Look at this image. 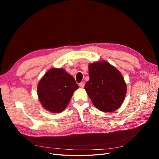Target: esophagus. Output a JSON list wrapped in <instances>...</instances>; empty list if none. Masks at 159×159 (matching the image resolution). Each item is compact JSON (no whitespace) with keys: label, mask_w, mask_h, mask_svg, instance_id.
Returning a JSON list of instances; mask_svg holds the SVG:
<instances>
[{"label":"esophagus","mask_w":159,"mask_h":159,"mask_svg":"<svg viewBox=\"0 0 159 159\" xmlns=\"http://www.w3.org/2000/svg\"><path fill=\"white\" fill-rule=\"evenodd\" d=\"M84 82H81V83H80V84H79V85H80V87L81 88H84Z\"/></svg>","instance_id":"1"}]
</instances>
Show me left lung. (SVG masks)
<instances>
[{
    "label": "left lung",
    "mask_w": 159,
    "mask_h": 159,
    "mask_svg": "<svg viewBox=\"0 0 159 159\" xmlns=\"http://www.w3.org/2000/svg\"><path fill=\"white\" fill-rule=\"evenodd\" d=\"M89 80L85 89L96 108L109 113L118 109L127 93V84L122 74L106 61L88 65Z\"/></svg>",
    "instance_id": "obj_1"
}]
</instances>
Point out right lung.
<instances>
[{
  "label": "right lung",
  "instance_id": "obj_1",
  "mask_svg": "<svg viewBox=\"0 0 159 159\" xmlns=\"http://www.w3.org/2000/svg\"><path fill=\"white\" fill-rule=\"evenodd\" d=\"M78 89L73 76L63 68H51L38 84V96L42 107L50 113H61Z\"/></svg>",
  "mask_w": 159,
  "mask_h": 159
}]
</instances>
